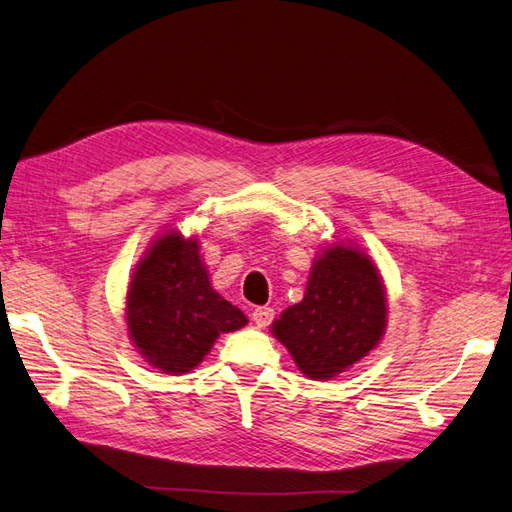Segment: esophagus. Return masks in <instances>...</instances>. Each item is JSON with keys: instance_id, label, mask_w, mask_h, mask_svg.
<instances>
[{"instance_id": "esophagus-1", "label": "esophagus", "mask_w": 512, "mask_h": 512, "mask_svg": "<svg viewBox=\"0 0 512 512\" xmlns=\"http://www.w3.org/2000/svg\"><path fill=\"white\" fill-rule=\"evenodd\" d=\"M273 318H275V312H273L271 307H256L254 314H252V320H254V324H256L258 329L269 327V324L273 322Z\"/></svg>"}]
</instances>
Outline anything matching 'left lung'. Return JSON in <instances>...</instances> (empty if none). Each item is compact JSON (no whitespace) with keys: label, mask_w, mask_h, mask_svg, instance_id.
<instances>
[{"label":"left lung","mask_w":512,"mask_h":512,"mask_svg":"<svg viewBox=\"0 0 512 512\" xmlns=\"http://www.w3.org/2000/svg\"><path fill=\"white\" fill-rule=\"evenodd\" d=\"M386 327V294L374 262L352 245L324 247L305 297L273 322V335L312 380H331L374 350Z\"/></svg>","instance_id":"left-lung-1"}]
</instances>
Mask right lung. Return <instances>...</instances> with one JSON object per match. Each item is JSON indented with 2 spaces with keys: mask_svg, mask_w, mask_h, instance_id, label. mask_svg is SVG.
I'll list each match as a JSON object with an SVG mask.
<instances>
[{
  "mask_svg": "<svg viewBox=\"0 0 512 512\" xmlns=\"http://www.w3.org/2000/svg\"><path fill=\"white\" fill-rule=\"evenodd\" d=\"M130 339L143 359L164 374H188L220 333L247 324L239 307L211 288L196 239L177 230L153 241L128 288Z\"/></svg>",
  "mask_w": 512,
  "mask_h": 512,
  "instance_id": "1",
  "label": "right lung"
}]
</instances>
